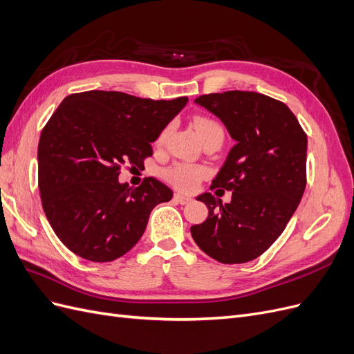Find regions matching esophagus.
I'll list each match as a JSON object with an SVG mask.
<instances>
[{"label": "esophagus", "instance_id": "esophagus-1", "mask_svg": "<svg viewBox=\"0 0 354 354\" xmlns=\"http://www.w3.org/2000/svg\"><path fill=\"white\" fill-rule=\"evenodd\" d=\"M174 201L178 202V203H181V205H186V203H189L192 199H190L189 196L181 195V194H176V195H174Z\"/></svg>", "mask_w": 354, "mask_h": 354}]
</instances>
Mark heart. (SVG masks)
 I'll use <instances>...</instances> for the list:
<instances>
[{"mask_svg": "<svg viewBox=\"0 0 354 354\" xmlns=\"http://www.w3.org/2000/svg\"><path fill=\"white\" fill-rule=\"evenodd\" d=\"M194 127H195V130L199 134L202 142L207 140V138H211V137L224 138V130H223L221 124L217 122L216 120H212V118L196 116L194 120ZM168 130L169 128L167 127L162 131H160V134L158 136V143H162L165 140ZM205 174H207L205 168H202L199 165L186 164V162L174 164L164 171V177L169 181V183H173L174 186H177L181 190L196 189Z\"/></svg>", "mask_w": 354, "mask_h": 354, "instance_id": "b5f03b06", "label": "heart"}]
</instances>
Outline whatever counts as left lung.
<instances>
[{
  "label": "left lung",
  "mask_w": 354,
  "mask_h": 354,
  "mask_svg": "<svg viewBox=\"0 0 354 354\" xmlns=\"http://www.w3.org/2000/svg\"><path fill=\"white\" fill-rule=\"evenodd\" d=\"M195 102L220 118L236 145L211 186L230 190L232 201L198 196L209 212L190 227L192 238L223 264L251 261L281 236L303 198L307 134L285 103L260 93H211Z\"/></svg>",
  "instance_id": "obj_1"
}]
</instances>
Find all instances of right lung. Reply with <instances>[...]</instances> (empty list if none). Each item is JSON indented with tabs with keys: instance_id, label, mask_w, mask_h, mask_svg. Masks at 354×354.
Returning <instances> with one entry per match:
<instances>
[{
	"instance_id": "obj_1",
	"label": "right lung",
	"mask_w": 354,
	"mask_h": 354,
	"mask_svg": "<svg viewBox=\"0 0 354 354\" xmlns=\"http://www.w3.org/2000/svg\"><path fill=\"white\" fill-rule=\"evenodd\" d=\"M186 103L91 90L59 104L39 137L38 189L50 226L68 250L106 263L142 238L151 211L173 190L153 177L138 187L118 177L125 164L140 167L152 156V143Z\"/></svg>"
}]
</instances>
